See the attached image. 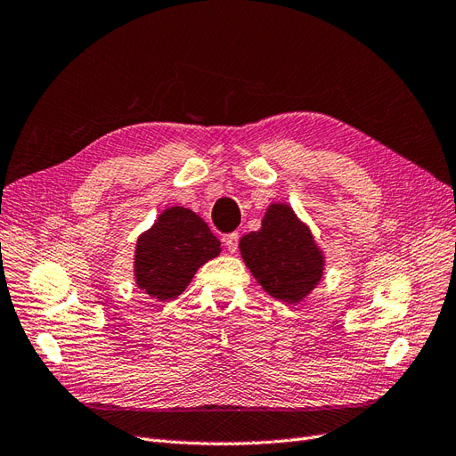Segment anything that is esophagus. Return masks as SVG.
Returning <instances> with one entry per match:
<instances>
[{
	"mask_svg": "<svg viewBox=\"0 0 456 456\" xmlns=\"http://www.w3.org/2000/svg\"><path fill=\"white\" fill-rule=\"evenodd\" d=\"M224 244L227 246V250L232 254L237 252V246H239V232H231V235L224 237Z\"/></svg>",
	"mask_w": 456,
	"mask_h": 456,
	"instance_id": "esophagus-1",
	"label": "esophagus"
}]
</instances>
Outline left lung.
Listing matches in <instances>:
<instances>
[{
    "mask_svg": "<svg viewBox=\"0 0 456 456\" xmlns=\"http://www.w3.org/2000/svg\"><path fill=\"white\" fill-rule=\"evenodd\" d=\"M242 262L262 289L284 304H300L324 275V252L290 204L273 202L259 231L239 240Z\"/></svg>",
    "mask_w": 456,
    "mask_h": 456,
    "instance_id": "8db88e82",
    "label": "left lung"
}]
</instances>
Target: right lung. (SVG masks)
Here are the masks:
<instances>
[{"label":"right lung","mask_w":456,"mask_h":456,"mask_svg":"<svg viewBox=\"0 0 456 456\" xmlns=\"http://www.w3.org/2000/svg\"><path fill=\"white\" fill-rule=\"evenodd\" d=\"M221 242L206 221L183 206H167L151 229L137 237L134 277L152 300L167 302L183 294L206 262L217 257Z\"/></svg>","instance_id":"add662e5"}]
</instances>
